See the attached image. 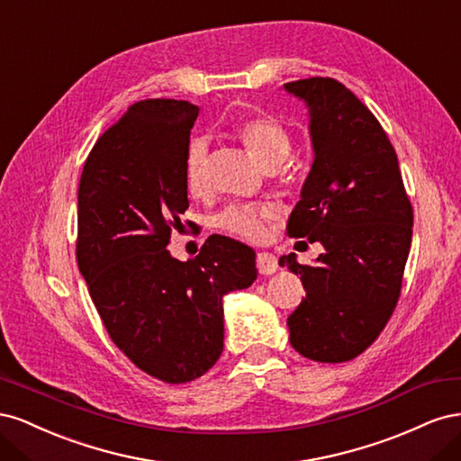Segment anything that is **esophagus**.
<instances>
[{
	"label": "esophagus",
	"instance_id": "34e87169",
	"mask_svg": "<svg viewBox=\"0 0 461 461\" xmlns=\"http://www.w3.org/2000/svg\"><path fill=\"white\" fill-rule=\"evenodd\" d=\"M256 265L261 275H273L278 269V261L271 252H259L256 258Z\"/></svg>",
	"mask_w": 461,
	"mask_h": 461
}]
</instances>
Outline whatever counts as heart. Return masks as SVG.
<instances>
[{
  "label": "heart",
  "mask_w": 461,
  "mask_h": 461,
  "mask_svg": "<svg viewBox=\"0 0 461 461\" xmlns=\"http://www.w3.org/2000/svg\"><path fill=\"white\" fill-rule=\"evenodd\" d=\"M232 134L246 146V149L265 167L275 169L283 163L290 151V136L275 117L256 113L234 122ZM185 186L190 196H203L207 192V142L194 138L185 151ZM273 212L265 205H230L217 217V227L244 240H263L265 222Z\"/></svg>",
  "instance_id": "obj_1"
}]
</instances>
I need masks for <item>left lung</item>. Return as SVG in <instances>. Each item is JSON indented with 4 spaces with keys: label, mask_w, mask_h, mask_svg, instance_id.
<instances>
[{
    "label": "left lung",
    "mask_w": 461,
    "mask_h": 461,
    "mask_svg": "<svg viewBox=\"0 0 461 461\" xmlns=\"http://www.w3.org/2000/svg\"><path fill=\"white\" fill-rule=\"evenodd\" d=\"M285 88L308 104L315 149L286 232L325 248L315 265L294 254L278 259L305 290L286 321L290 344L303 357L342 364L366 352L394 313L413 207L393 144L352 90L329 77Z\"/></svg>",
    "instance_id": "1"
}]
</instances>
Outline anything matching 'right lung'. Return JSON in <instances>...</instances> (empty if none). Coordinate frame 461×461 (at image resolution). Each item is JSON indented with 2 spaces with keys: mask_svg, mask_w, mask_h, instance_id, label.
Masks as SVG:
<instances>
[{
  "mask_svg": "<svg viewBox=\"0 0 461 461\" xmlns=\"http://www.w3.org/2000/svg\"><path fill=\"white\" fill-rule=\"evenodd\" d=\"M198 105L142 100L97 138L78 185L77 263L105 330L132 364L190 383L222 352V296L256 281V252L213 234L200 254L171 258L188 209L185 151Z\"/></svg>",
  "mask_w": 461,
  "mask_h": 461,
  "instance_id": "right-lung-1",
  "label": "right lung"
}]
</instances>
